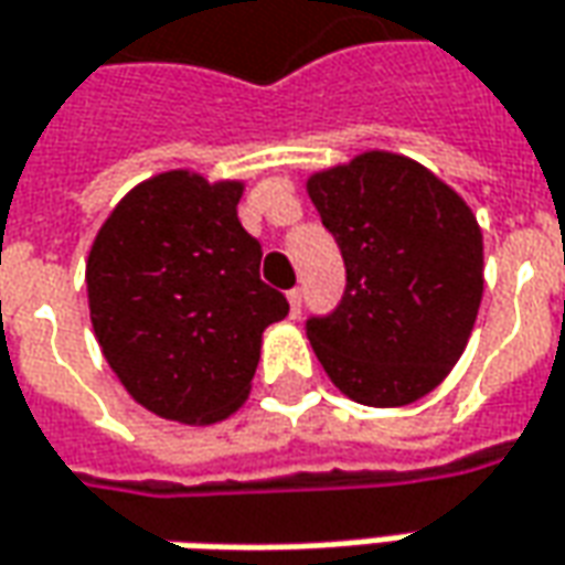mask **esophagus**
<instances>
[{"mask_svg":"<svg viewBox=\"0 0 565 565\" xmlns=\"http://www.w3.org/2000/svg\"><path fill=\"white\" fill-rule=\"evenodd\" d=\"M287 302H290V315L297 318L299 306H302V290H299V287H294V290L287 294Z\"/></svg>","mask_w":565,"mask_h":565,"instance_id":"obj_1","label":"esophagus"}]
</instances>
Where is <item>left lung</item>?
Returning <instances> with one entry per match:
<instances>
[{
    "mask_svg": "<svg viewBox=\"0 0 565 565\" xmlns=\"http://www.w3.org/2000/svg\"><path fill=\"white\" fill-rule=\"evenodd\" d=\"M340 244L347 290L306 337L333 386L371 408L433 393L482 302V232L455 188L412 157L367 151L306 182Z\"/></svg>",
    "mask_w": 565,
    "mask_h": 565,
    "instance_id": "8db88e82",
    "label": "left lung"
}]
</instances>
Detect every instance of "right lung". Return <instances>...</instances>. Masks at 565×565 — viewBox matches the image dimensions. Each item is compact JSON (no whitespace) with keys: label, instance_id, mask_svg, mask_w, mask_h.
<instances>
[{"label":"right lung","instance_id":"add662e5","mask_svg":"<svg viewBox=\"0 0 565 565\" xmlns=\"http://www.w3.org/2000/svg\"><path fill=\"white\" fill-rule=\"evenodd\" d=\"M244 182L170 170L136 185L95 234L89 315L110 371L141 408L216 424L250 393L263 331L290 312L259 278Z\"/></svg>","mask_w":565,"mask_h":565}]
</instances>
